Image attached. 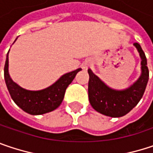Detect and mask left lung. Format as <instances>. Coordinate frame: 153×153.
<instances>
[{
	"label": "left lung",
	"instance_id": "8db88e82",
	"mask_svg": "<svg viewBox=\"0 0 153 153\" xmlns=\"http://www.w3.org/2000/svg\"><path fill=\"white\" fill-rule=\"evenodd\" d=\"M141 57L142 74L128 89L114 90L88 69V98L91 106L99 113L111 117H120L129 113L142 98L149 79V70L144 51L139 44L135 43Z\"/></svg>",
	"mask_w": 153,
	"mask_h": 153
}]
</instances>
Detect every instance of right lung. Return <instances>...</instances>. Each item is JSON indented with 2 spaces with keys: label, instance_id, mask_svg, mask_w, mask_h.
<instances>
[{
  "label": "right lung",
  "instance_id": "right-lung-1",
  "mask_svg": "<svg viewBox=\"0 0 153 153\" xmlns=\"http://www.w3.org/2000/svg\"><path fill=\"white\" fill-rule=\"evenodd\" d=\"M7 67L8 52L4 65V79L7 90L15 103L30 115H42L56 109L61 104L67 87L74 80L77 73L81 70L79 68L64 74L52 86L44 90L29 91L22 88L11 79Z\"/></svg>",
  "mask_w": 153,
  "mask_h": 153
}]
</instances>
